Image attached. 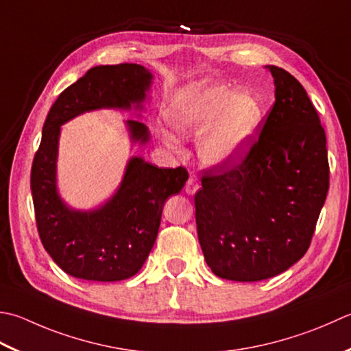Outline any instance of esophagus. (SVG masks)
I'll list each match as a JSON object with an SVG mask.
<instances>
[{
  "instance_id": "obj_1",
  "label": "esophagus",
  "mask_w": 351,
  "mask_h": 351,
  "mask_svg": "<svg viewBox=\"0 0 351 351\" xmlns=\"http://www.w3.org/2000/svg\"><path fill=\"white\" fill-rule=\"evenodd\" d=\"M197 189H199V184L196 181V178L195 176H190L187 184H185V193H187V195H195L196 191H197Z\"/></svg>"
}]
</instances>
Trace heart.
Wrapping results in <instances>:
<instances>
[{
    "label": "heart",
    "instance_id": "obj_1",
    "mask_svg": "<svg viewBox=\"0 0 351 351\" xmlns=\"http://www.w3.org/2000/svg\"><path fill=\"white\" fill-rule=\"evenodd\" d=\"M167 121L182 136L202 132L197 141L201 160L213 167L226 166L246 154L263 123L262 101L250 91L213 82H196L178 91L167 108ZM170 146L176 138L164 134Z\"/></svg>",
    "mask_w": 351,
    "mask_h": 351
}]
</instances>
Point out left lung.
I'll use <instances>...</instances> for the list:
<instances>
[{"label":"left lung","instance_id":"obj_1","mask_svg":"<svg viewBox=\"0 0 351 351\" xmlns=\"http://www.w3.org/2000/svg\"><path fill=\"white\" fill-rule=\"evenodd\" d=\"M276 103L237 162L202 171L195 195L199 243L217 277L260 281L311 246L328 191L326 132L303 85L269 65Z\"/></svg>","mask_w":351,"mask_h":351}]
</instances>
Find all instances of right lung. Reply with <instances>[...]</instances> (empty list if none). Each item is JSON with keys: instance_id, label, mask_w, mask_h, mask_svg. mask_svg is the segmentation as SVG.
<instances>
[{"instance_id": "add662e5", "label": "right lung", "mask_w": 351, "mask_h": 351, "mask_svg": "<svg viewBox=\"0 0 351 351\" xmlns=\"http://www.w3.org/2000/svg\"><path fill=\"white\" fill-rule=\"evenodd\" d=\"M152 74L136 64L99 65L68 86L53 103L32 164L30 187L38 232L45 251L68 276L120 281L135 276L158 236L164 204L182 190L184 167L161 169L130 158L117 193L93 211L68 208L56 189L60 125L100 108H141ZM130 138L146 143L147 128L128 120Z\"/></svg>"}]
</instances>
